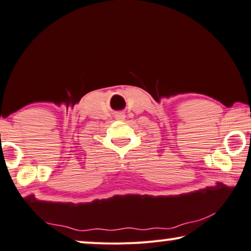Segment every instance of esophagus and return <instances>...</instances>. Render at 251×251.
I'll return each mask as SVG.
<instances>
[{
    "mask_svg": "<svg viewBox=\"0 0 251 251\" xmlns=\"http://www.w3.org/2000/svg\"><path fill=\"white\" fill-rule=\"evenodd\" d=\"M115 119H118V120H121V121H123V120L126 119V114L123 113V112H119V113L115 114Z\"/></svg>",
    "mask_w": 251,
    "mask_h": 251,
    "instance_id": "34e87169",
    "label": "esophagus"
}]
</instances>
